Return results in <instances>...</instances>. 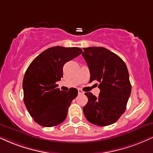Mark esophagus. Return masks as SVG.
<instances>
[{
	"mask_svg": "<svg viewBox=\"0 0 153 153\" xmlns=\"http://www.w3.org/2000/svg\"><path fill=\"white\" fill-rule=\"evenodd\" d=\"M78 92L79 94H84V91H83L82 89H78Z\"/></svg>",
	"mask_w": 153,
	"mask_h": 153,
	"instance_id": "34e87169",
	"label": "esophagus"
}]
</instances>
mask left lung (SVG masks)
<instances>
[{
	"instance_id": "8db88e82",
	"label": "left lung",
	"mask_w": 153,
	"mask_h": 153,
	"mask_svg": "<svg viewBox=\"0 0 153 153\" xmlns=\"http://www.w3.org/2000/svg\"><path fill=\"white\" fill-rule=\"evenodd\" d=\"M83 50L90 82L99 83L101 91L98 97L91 92L85 93L88 102L83 108L84 114L94 125L109 126L119 119L126 109L131 92L128 71L121 58L107 49L90 47Z\"/></svg>"
}]
</instances>
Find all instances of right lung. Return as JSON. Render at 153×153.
<instances>
[{
	"instance_id": "1",
	"label": "right lung",
	"mask_w": 153,
	"mask_h": 153,
	"mask_svg": "<svg viewBox=\"0 0 153 153\" xmlns=\"http://www.w3.org/2000/svg\"><path fill=\"white\" fill-rule=\"evenodd\" d=\"M78 48L52 47L39 54L31 62L22 82L24 103L33 120L44 127L62 123L68 108L77 97L76 88L60 91L56 82L63 77V67L82 54Z\"/></svg>"
}]
</instances>
